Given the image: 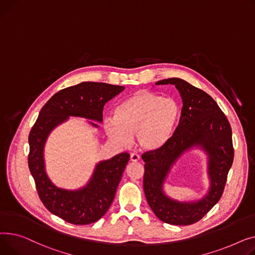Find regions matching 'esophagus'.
Segmentation results:
<instances>
[{"label":"esophagus","instance_id":"34e87169","mask_svg":"<svg viewBox=\"0 0 255 255\" xmlns=\"http://www.w3.org/2000/svg\"><path fill=\"white\" fill-rule=\"evenodd\" d=\"M129 159L131 162H138L140 160V155H138L137 153H131Z\"/></svg>","mask_w":255,"mask_h":255}]
</instances>
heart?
<instances>
[{"label": "heart", "instance_id": "heart-1", "mask_svg": "<svg viewBox=\"0 0 255 255\" xmlns=\"http://www.w3.org/2000/svg\"><path fill=\"white\" fill-rule=\"evenodd\" d=\"M179 116L180 107L174 99L140 92L118 105L114 117L104 121V128L118 145L127 146L134 133L141 149L155 151L172 139Z\"/></svg>", "mask_w": 255, "mask_h": 255}]
</instances>
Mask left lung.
<instances>
[{"label":"left lung","instance_id":"obj_1","mask_svg":"<svg viewBox=\"0 0 255 255\" xmlns=\"http://www.w3.org/2000/svg\"><path fill=\"white\" fill-rule=\"evenodd\" d=\"M155 84H174L183 107L169 143L142 154L145 197L158 219L174 226H188L202 219L222 196L234 160L232 128L217 103L202 89L180 78L163 79ZM193 146L202 147L208 155L211 188L197 202H178L165 196L162 185L175 160Z\"/></svg>","mask_w":255,"mask_h":255}]
</instances>
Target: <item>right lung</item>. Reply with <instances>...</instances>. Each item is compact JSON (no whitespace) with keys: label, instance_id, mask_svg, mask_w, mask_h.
<instances>
[{"label":"right lung","instance_id":"1","mask_svg":"<svg viewBox=\"0 0 255 255\" xmlns=\"http://www.w3.org/2000/svg\"><path fill=\"white\" fill-rule=\"evenodd\" d=\"M124 89V86L99 82H82L64 88L44 105L29 131L28 168L39 198L47 210L67 222L83 226L104 216L114 200L129 154L123 152L108 160L100 161L84 187L67 190L56 187L45 171V142L51 130L68 121L69 116L102 123L105 104ZM89 124L99 128L93 122Z\"/></svg>","mask_w":255,"mask_h":255}]
</instances>
